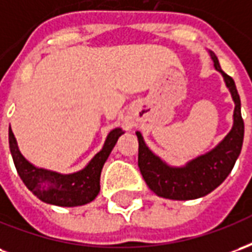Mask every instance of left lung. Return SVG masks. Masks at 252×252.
<instances>
[{"label":"left lung","mask_w":252,"mask_h":252,"mask_svg":"<svg viewBox=\"0 0 252 252\" xmlns=\"http://www.w3.org/2000/svg\"><path fill=\"white\" fill-rule=\"evenodd\" d=\"M216 70L221 72L227 88L235 101L233 126L231 132L216 148L201 155L186 164L185 167H170L154 155L143 142L140 132H136L139 140L137 164L148 188L155 194L170 200H194L204 197L219 185H221L232 171L235 162L242 151L244 136V121L240 112V97L236 85L228 74L222 71L217 57L211 52Z\"/></svg>","instance_id":"8db88e82"}]
</instances>
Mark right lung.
Wrapping results in <instances>:
<instances>
[{
    "label": "right lung",
    "instance_id": "right-lung-1",
    "mask_svg": "<svg viewBox=\"0 0 252 252\" xmlns=\"http://www.w3.org/2000/svg\"><path fill=\"white\" fill-rule=\"evenodd\" d=\"M121 133L120 128L110 131L102 150L90 160V163L81 171L68 175L37 169L25 160L17 148L12 129H9V147L20 178L33 194L52 205L78 206L93 201L98 194L101 170Z\"/></svg>",
    "mask_w": 252,
    "mask_h": 252
}]
</instances>
